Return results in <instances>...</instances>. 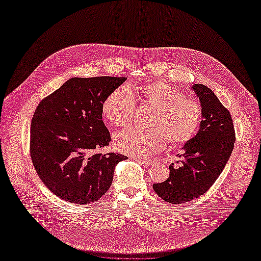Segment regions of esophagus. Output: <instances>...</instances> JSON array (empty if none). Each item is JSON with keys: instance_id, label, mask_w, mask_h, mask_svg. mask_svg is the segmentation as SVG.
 I'll use <instances>...</instances> for the list:
<instances>
[{"instance_id": "obj_1", "label": "esophagus", "mask_w": 261, "mask_h": 261, "mask_svg": "<svg viewBox=\"0 0 261 261\" xmlns=\"http://www.w3.org/2000/svg\"><path fill=\"white\" fill-rule=\"evenodd\" d=\"M135 160H136L139 164H141L143 167H150V166H152V164L154 163V162L151 161V160H143V159H140V158H135Z\"/></svg>"}]
</instances>
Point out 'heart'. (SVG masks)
<instances>
[{"mask_svg":"<svg viewBox=\"0 0 261 261\" xmlns=\"http://www.w3.org/2000/svg\"><path fill=\"white\" fill-rule=\"evenodd\" d=\"M139 100L154 107L150 118L151 129L129 128L118 132L115 144L122 153L147 157L171 145H184L197 134L202 122L201 105L195 99L185 98L177 89L164 82H152L136 88ZM136 101L125 86L111 92L102 103V115L111 124L125 127L132 121Z\"/></svg>","mask_w":261,"mask_h":261,"instance_id":"heart-1","label":"heart"}]
</instances>
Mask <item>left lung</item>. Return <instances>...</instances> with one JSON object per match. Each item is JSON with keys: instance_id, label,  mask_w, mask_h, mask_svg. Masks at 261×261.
Segmentation results:
<instances>
[{"instance_id": "8db88e82", "label": "left lung", "mask_w": 261, "mask_h": 261, "mask_svg": "<svg viewBox=\"0 0 261 261\" xmlns=\"http://www.w3.org/2000/svg\"><path fill=\"white\" fill-rule=\"evenodd\" d=\"M199 97L202 122L196 136L184 146L178 168L169 166V177L153 188L163 200L179 204L204 194L224 169L236 141L232 118L206 86L192 87Z\"/></svg>"}]
</instances>
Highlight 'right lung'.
<instances>
[{
    "label": "right lung",
    "mask_w": 261,
    "mask_h": 261,
    "mask_svg": "<svg viewBox=\"0 0 261 261\" xmlns=\"http://www.w3.org/2000/svg\"><path fill=\"white\" fill-rule=\"evenodd\" d=\"M126 77H73L45 97L33 115L30 155L43 184L58 197L87 204L113 182L116 165L128 159L94 153L111 137L102 121V103Z\"/></svg>",
    "instance_id": "1"
}]
</instances>
